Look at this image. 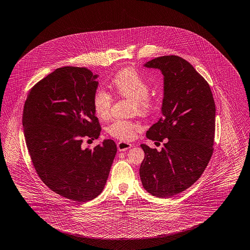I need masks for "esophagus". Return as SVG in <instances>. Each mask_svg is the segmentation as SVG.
<instances>
[{"label":"esophagus","mask_w":250,"mask_h":250,"mask_svg":"<svg viewBox=\"0 0 250 250\" xmlns=\"http://www.w3.org/2000/svg\"><path fill=\"white\" fill-rule=\"evenodd\" d=\"M132 148V144L125 142V141H118L117 142V149L118 151H127L128 149Z\"/></svg>","instance_id":"obj_1"}]
</instances>
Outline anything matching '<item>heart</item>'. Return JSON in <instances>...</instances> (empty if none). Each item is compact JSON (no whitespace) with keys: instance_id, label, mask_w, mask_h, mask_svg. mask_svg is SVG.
<instances>
[{"instance_id":"1","label":"heart","mask_w":250,"mask_h":250,"mask_svg":"<svg viewBox=\"0 0 250 250\" xmlns=\"http://www.w3.org/2000/svg\"><path fill=\"white\" fill-rule=\"evenodd\" d=\"M113 87L120 97L133 100L132 112L135 114H150L157 105V98L150 93L151 83L136 68L120 69L113 79ZM114 98L111 92L98 88L92 96V106L96 115L100 119H107L113 107ZM141 129L140 125L132 120L116 119L107 128L111 136L120 140H132L136 132Z\"/></svg>"}]
</instances>
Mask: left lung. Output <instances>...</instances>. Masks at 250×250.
<instances>
[{"label":"left lung","instance_id":"obj_1","mask_svg":"<svg viewBox=\"0 0 250 250\" xmlns=\"http://www.w3.org/2000/svg\"><path fill=\"white\" fill-rule=\"evenodd\" d=\"M164 75L162 115L146 133L165 143L161 151L141 144L145 153L139 168L144 189L169 198L197 182L213 155L216 106L209 84L194 67L177 55L145 64Z\"/></svg>","mask_w":250,"mask_h":250}]
</instances>
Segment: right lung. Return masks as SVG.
<instances>
[{
  "label": "right lung",
  "mask_w": 250,
  "mask_h": 250,
  "mask_svg": "<svg viewBox=\"0 0 250 250\" xmlns=\"http://www.w3.org/2000/svg\"><path fill=\"white\" fill-rule=\"evenodd\" d=\"M96 77L86 68H57L29 90L23 106V134L37 175L78 203L102 192L117 151L112 139L93 149L83 145L101 131L92 106Z\"/></svg>",
  "instance_id": "add662e5"
}]
</instances>
